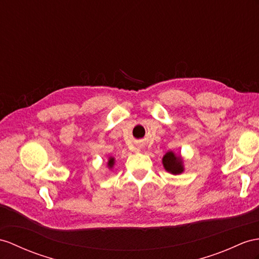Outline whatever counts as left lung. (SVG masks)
<instances>
[{"mask_svg":"<svg viewBox=\"0 0 259 259\" xmlns=\"http://www.w3.org/2000/svg\"><path fill=\"white\" fill-rule=\"evenodd\" d=\"M162 165L168 172L172 175H179L184 172V162L180 156L176 155L174 151H168L162 157Z\"/></svg>","mask_w":259,"mask_h":259,"instance_id":"1","label":"left lung"}]
</instances>
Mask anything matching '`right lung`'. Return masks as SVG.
I'll return each mask as SVG.
<instances>
[{
	"mask_svg": "<svg viewBox=\"0 0 259 259\" xmlns=\"http://www.w3.org/2000/svg\"><path fill=\"white\" fill-rule=\"evenodd\" d=\"M114 162H115L114 158H113V157H110L109 161H108V167H109V168H112L113 166H114Z\"/></svg>",
	"mask_w": 259,
	"mask_h": 259,
	"instance_id": "obj_1",
	"label": "right lung"
}]
</instances>
